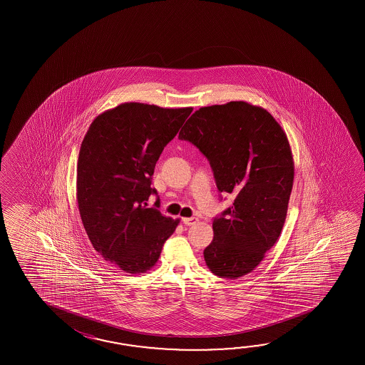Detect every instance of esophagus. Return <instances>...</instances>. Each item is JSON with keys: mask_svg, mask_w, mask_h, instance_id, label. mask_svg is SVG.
<instances>
[{"mask_svg": "<svg viewBox=\"0 0 365 365\" xmlns=\"http://www.w3.org/2000/svg\"><path fill=\"white\" fill-rule=\"evenodd\" d=\"M198 222L197 217H182V223L185 225H194Z\"/></svg>", "mask_w": 365, "mask_h": 365, "instance_id": "esophagus-1", "label": "esophagus"}]
</instances>
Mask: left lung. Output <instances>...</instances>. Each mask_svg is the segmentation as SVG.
Instances as JSON below:
<instances>
[{
  "label": "left lung",
  "mask_w": 365,
  "mask_h": 365,
  "mask_svg": "<svg viewBox=\"0 0 365 365\" xmlns=\"http://www.w3.org/2000/svg\"><path fill=\"white\" fill-rule=\"evenodd\" d=\"M179 138L200 148L217 189L235 197L214 219L203 257L210 272L237 279L261 264L286 222L295 175L287 134L266 109L240 101L195 110Z\"/></svg>",
  "instance_id": "1"
}]
</instances>
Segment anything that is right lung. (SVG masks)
Listing matches in <instances>:
<instances>
[{"label":"right lung","mask_w":365,"mask_h":365,"mask_svg":"<svg viewBox=\"0 0 365 365\" xmlns=\"http://www.w3.org/2000/svg\"><path fill=\"white\" fill-rule=\"evenodd\" d=\"M192 110L123 103L96 117L82 140L79 215L95 250L125 272L150 270L180 223L148 201L156 162Z\"/></svg>","instance_id":"obj_1"}]
</instances>
